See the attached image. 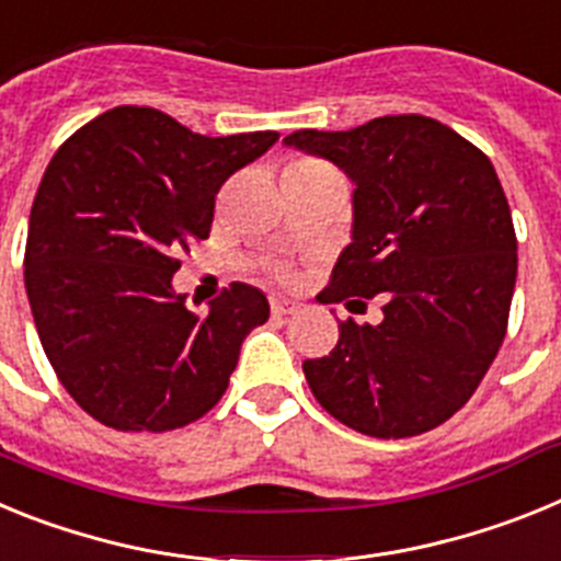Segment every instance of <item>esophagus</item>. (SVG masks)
Segmentation results:
<instances>
[{"label": "esophagus", "mask_w": 561, "mask_h": 561, "mask_svg": "<svg viewBox=\"0 0 561 561\" xmlns=\"http://www.w3.org/2000/svg\"><path fill=\"white\" fill-rule=\"evenodd\" d=\"M297 311V304L295 300H289V297H272V314L275 317H289Z\"/></svg>", "instance_id": "obj_1"}]
</instances>
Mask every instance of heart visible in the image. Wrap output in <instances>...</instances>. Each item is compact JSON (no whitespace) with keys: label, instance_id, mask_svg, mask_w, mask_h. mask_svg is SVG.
Wrapping results in <instances>:
<instances>
[{"label":"heart","instance_id":"heart-1","mask_svg":"<svg viewBox=\"0 0 561 561\" xmlns=\"http://www.w3.org/2000/svg\"><path fill=\"white\" fill-rule=\"evenodd\" d=\"M297 165H317V162H297Z\"/></svg>","mask_w":561,"mask_h":561}]
</instances>
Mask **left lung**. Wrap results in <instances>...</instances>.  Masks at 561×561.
Listing matches in <instances>:
<instances>
[{
  "label": "left lung",
  "mask_w": 561,
  "mask_h": 561,
  "mask_svg": "<svg viewBox=\"0 0 561 561\" xmlns=\"http://www.w3.org/2000/svg\"><path fill=\"white\" fill-rule=\"evenodd\" d=\"M284 146L354 182L351 244L325 304L381 295V323H340L334 351L306 359L314 399L356 433L410 438L463 408L503 345L517 236L480 148L424 114L351 131L304 128Z\"/></svg>",
  "instance_id": "left-lung-1"
}]
</instances>
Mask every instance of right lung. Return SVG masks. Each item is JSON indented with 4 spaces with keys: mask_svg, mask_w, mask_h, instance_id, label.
I'll list each match as a JSON object with an SVG mask.
<instances>
[{
    "mask_svg": "<svg viewBox=\"0 0 561 561\" xmlns=\"http://www.w3.org/2000/svg\"><path fill=\"white\" fill-rule=\"evenodd\" d=\"M277 137H205L160 108L117 106L49 160L30 210L24 289L49 365L92 419L165 433L225 396L270 304L232 284L193 314L173 289L176 255L210 236L219 187Z\"/></svg>",
    "mask_w": 561,
    "mask_h": 561,
    "instance_id": "add662e5",
    "label": "right lung"
}]
</instances>
